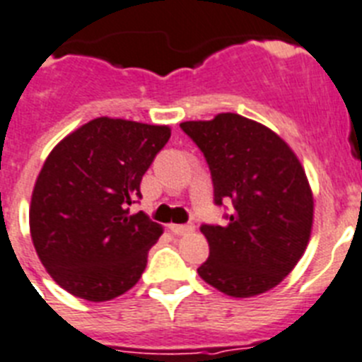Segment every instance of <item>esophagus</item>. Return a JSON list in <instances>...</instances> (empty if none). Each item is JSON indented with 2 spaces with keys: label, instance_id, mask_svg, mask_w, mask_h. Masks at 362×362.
Returning <instances> with one entry per match:
<instances>
[{
  "label": "esophagus",
  "instance_id": "1",
  "mask_svg": "<svg viewBox=\"0 0 362 362\" xmlns=\"http://www.w3.org/2000/svg\"><path fill=\"white\" fill-rule=\"evenodd\" d=\"M169 228H171L173 234H176V236H182V234H187V232L193 230V225H169Z\"/></svg>",
  "mask_w": 362,
  "mask_h": 362
}]
</instances>
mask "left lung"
<instances>
[{
    "instance_id": "8db88e82",
    "label": "left lung",
    "mask_w": 362,
    "mask_h": 362,
    "mask_svg": "<svg viewBox=\"0 0 362 362\" xmlns=\"http://www.w3.org/2000/svg\"><path fill=\"white\" fill-rule=\"evenodd\" d=\"M180 128L206 158L216 204H234L225 227H201L210 257L197 273L230 298L272 290L303 257L313 232L314 197L301 161L283 137L238 113Z\"/></svg>"
}]
</instances>
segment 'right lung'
<instances>
[{"label":"right lung","instance_id":"right-lung-1","mask_svg":"<svg viewBox=\"0 0 362 362\" xmlns=\"http://www.w3.org/2000/svg\"><path fill=\"white\" fill-rule=\"evenodd\" d=\"M171 128L98 117L49 152L29 204V232L49 277L87 301H110L137 284L163 227L130 216L141 180Z\"/></svg>","mask_w":362,"mask_h":362}]
</instances>
